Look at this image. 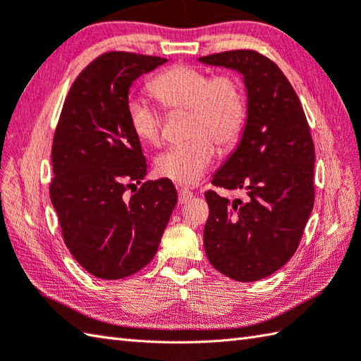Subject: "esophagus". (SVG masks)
Returning a JSON list of instances; mask_svg holds the SVG:
<instances>
[{
  "label": "esophagus",
  "instance_id": "obj_1",
  "mask_svg": "<svg viewBox=\"0 0 361 361\" xmlns=\"http://www.w3.org/2000/svg\"><path fill=\"white\" fill-rule=\"evenodd\" d=\"M190 197H192V192H190L189 189H186V188L178 189V202L180 203H186Z\"/></svg>",
  "mask_w": 361,
  "mask_h": 361
}]
</instances>
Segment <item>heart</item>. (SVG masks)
Segmentation results:
<instances>
[{
  "label": "heart",
  "instance_id": "b5f03b06",
  "mask_svg": "<svg viewBox=\"0 0 361 361\" xmlns=\"http://www.w3.org/2000/svg\"><path fill=\"white\" fill-rule=\"evenodd\" d=\"M154 98L167 111H189L186 137L158 154L154 169L176 185H195L214 159L216 147L227 152L243 136L247 103L241 84L233 75L211 76L192 66H173L150 82ZM128 123L140 142L157 145L161 137V116L140 98L126 106Z\"/></svg>",
  "mask_w": 361,
  "mask_h": 361
}]
</instances>
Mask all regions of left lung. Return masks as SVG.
<instances>
[{
  "instance_id": "left-lung-1",
  "label": "left lung",
  "mask_w": 361,
  "mask_h": 361,
  "mask_svg": "<svg viewBox=\"0 0 361 361\" xmlns=\"http://www.w3.org/2000/svg\"><path fill=\"white\" fill-rule=\"evenodd\" d=\"M243 75L247 118L213 185L241 189L230 202L207 190L204 252L214 269L236 281H257L285 266L298 250L314 204V145L298 94L266 56L235 49L199 58Z\"/></svg>"
}]
</instances>
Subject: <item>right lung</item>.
Here are the masks:
<instances>
[{
  "mask_svg": "<svg viewBox=\"0 0 361 361\" xmlns=\"http://www.w3.org/2000/svg\"><path fill=\"white\" fill-rule=\"evenodd\" d=\"M167 59L104 53L82 70L63 103L53 139L49 199L63 243L89 274L118 280L153 259L176 204L167 178L140 185L147 162L126 116L133 82Z\"/></svg>",
  "mask_w": 361,
  "mask_h": 361,
  "instance_id": "right-lung-1",
  "label": "right lung"
}]
</instances>
